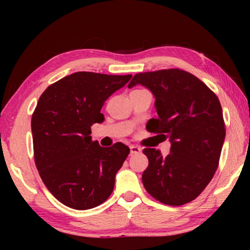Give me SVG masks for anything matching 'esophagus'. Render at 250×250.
Here are the masks:
<instances>
[{"instance_id":"34e87169","label":"esophagus","mask_w":250,"mask_h":250,"mask_svg":"<svg viewBox=\"0 0 250 250\" xmlns=\"http://www.w3.org/2000/svg\"><path fill=\"white\" fill-rule=\"evenodd\" d=\"M129 149H131L132 155H135V153H140L142 151L141 148H139V146H129Z\"/></svg>"}]
</instances>
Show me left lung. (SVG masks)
I'll use <instances>...</instances> for the list:
<instances>
[{
  "instance_id": "1",
  "label": "left lung",
  "mask_w": 250,
  "mask_h": 250,
  "mask_svg": "<svg viewBox=\"0 0 250 250\" xmlns=\"http://www.w3.org/2000/svg\"><path fill=\"white\" fill-rule=\"evenodd\" d=\"M142 85L155 97L157 118L146 129L169 139L170 152L146 148L149 166L142 182L160 203L181 206L203 192L218 166L225 139L220 100L199 78L180 69L136 74L128 87Z\"/></svg>"
}]
</instances>
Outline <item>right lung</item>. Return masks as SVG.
<instances>
[{"label": "right lung", "instance_id": "right-lung-1", "mask_svg": "<svg viewBox=\"0 0 250 250\" xmlns=\"http://www.w3.org/2000/svg\"><path fill=\"white\" fill-rule=\"evenodd\" d=\"M132 75L77 71L50 85L32 116L34 158L47 190L60 203L91 209L110 196L129 148H104L92 141L91 126L104 121V101Z\"/></svg>", "mask_w": 250, "mask_h": 250}]
</instances>
